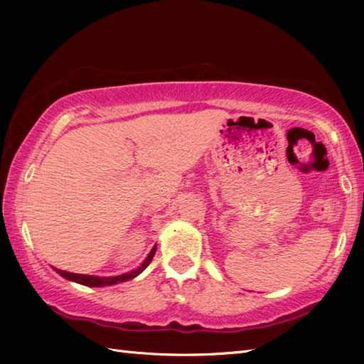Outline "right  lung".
<instances>
[{"instance_id":"right-lung-1","label":"right lung","mask_w":364,"mask_h":364,"mask_svg":"<svg viewBox=\"0 0 364 364\" xmlns=\"http://www.w3.org/2000/svg\"><path fill=\"white\" fill-rule=\"evenodd\" d=\"M154 253H156V245L153 247L151 252L149 253V257L145 258V261L142 262L141 266H139L136 270H131V272L128 274H123V275H117V277H95V275H82V274H73V272H65V270H60V269H56L53 267L56 272L60 275L67 278V280L70 282H75V283H80V284H84V286H92V288H95V286H111V284H117V283H122V282H128L131 280V278L137 277L139 274L142 272V270H145V267L150 264Z\"/></svg>"}]
</instances>
